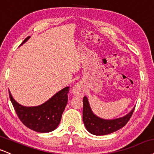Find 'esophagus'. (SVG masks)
Returning a JSON list of instances; mask_svg holds the SVG:
<instances>
[{
	"mask_svg": "<svg viewBox=\"0 0 154 154\" xmlns=\"http://www.w3.org/2000/svg\"><path fill=\"white\" fill-rule=\"evenodd\" d=\"M72 94L75 95V96H78V97H82L84 94V91H83V89L79 84H77L75 85L73 88H72Z\"/></svg>",
	"mask_w": 154,
	"mask_h": 154,
	"instance_id": "obj_1",
	"label": "esophagus"
}]
</instances>
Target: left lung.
Masks as SVG:
<instances>
[{"label": "left lung", "mask_w": 154, "mask_h": 154, "mask_svg": "<svg viewBox=\"0 0 154 154\" xmlns=\"http://www.w3.org/2000/svg\"><path fill=\"white\" fill-rule=\"evenodd\" d=\"M135 107L123 117L115 119H105L96 116L92 110L88 98L83 97V122L87 131L95 136H105L116 132L125 126L130 120Z\"/></svg>", "instance_id": "1"}]
</instances>
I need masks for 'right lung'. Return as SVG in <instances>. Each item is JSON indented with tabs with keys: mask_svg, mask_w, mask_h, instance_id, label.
Masks as SVG:
<instances>
[{
	"mask_svg": "<svg viewBox=\"0 0 154 154\" xmlns=\"http://www.w3.org/2000/svg\"><path fill=\"white\" fill-rule=\"evenodd\" d=\"M31 36L26 38L21 46ZM69 87L59 90L45 103L37 106H23L16 101L9 91L13 106L21 121L29 129L38 133H49L57 128L62 119L63 112L68 101Z\"/></svg>",
	"mask_w": 154,
	"mask_h": 154,
	"instance_id": "add662e5",
	"label": "right lung"
}]
</instances>
